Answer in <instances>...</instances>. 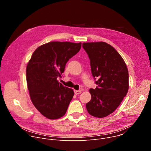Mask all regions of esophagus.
I'll use <instances>...</instances> for the list:
<instances>
[{"instance_id":"34e87169","label":"esophagus","mask_w":151,"mask_h":151,"mask_svg":"<svg viewBox=\"0 0 151 151\" xmlns=\"http://www.w3.org/2000/svg\"><path fill=\"white\" fill-rule=\"evenodd\" d=\"M74 93H75V94H76V95H79V94H80L81 93V90H74Z\"/></svg>"}]
</instances>
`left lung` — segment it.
<instances>
[{"instance_id":"8db88e82","label":"left lung","mask_w":151,"mask_h":151,"mask_svg":"<svg viewBox=\"0 0 151 151\" xmlns=\"http://www.w3.org/2000/svg\"><path fill=\"white\" fill-rule=\"evenodd\" d=\"M82 47L88 55L97 85L95 89L90 88L91 99L86 107L91 115L103 118L114 112L127 95L128 71L120 54L107 43H83Z\"/></svg>"}]
</instances>
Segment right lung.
I'll return each mask as SVG.
<instances>
[{"mask_svg":"<svg viewBox=\"0 0 151 151\" xmlns=\"http://www.w3.org/2000/svg\"><path fill=\"white\" fill-rule=\"evenodd\" d=\"M81 48V42H51L38 47L27 64L26 78L31 100L48 119H58L68 110L74 92L64 87L57 78Z\"/></svg>","mask_w":151,"mask_h":151,"instance_id":"add662e5","label":"right lung"}]
</instances>
